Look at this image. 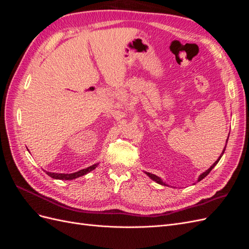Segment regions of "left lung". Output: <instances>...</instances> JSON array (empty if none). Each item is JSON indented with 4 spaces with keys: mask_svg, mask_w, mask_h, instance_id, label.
Here are the masks:
<instances>
[{
    "mask_svg": "<svg viewBox=\"0 0 249 249\" xmlns=\"http://www.w3.org/2000/svg\"><path fill=\"white\" fill-rule=\"evenodd\" d=\"M227 143H228V140H227ZM224 150H225V147H224V149H223V152H222L221 156L219 157V159H218V160H217V161H216V162H215V163H214V164L212 165V166H211V167H210V168H209L208 170H206L205 172H203V173H201V175H200V176H199V178H198V182H199V180H201L202 178H206V177H207V176L209 175V173H210V171H211V170H212V169H213V168H214V167L216 166V164H217L218 162H219V160L221 159V157H222V155H223V153H224ZM146 175H147V176H148V177H149L150 178H152L153 180H155V182H157L158 184L167 186L166 184H165V183H163V182H162V180H161V178H158L157 176H155V175H152V173H149V172H146Z\"/></svg>",
    "mask_w": 249,
    "mask_h": 249,
    "instance_id": "1",
    "label": "left lung"
}]
</instances>
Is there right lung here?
I'll use <instances>...</instances> for the list:
<instances>
[{"mask_svg":"<svg viewBox=\"0 0 249 249\" xmlns=\"http://www.w3.org/2000/svg\"><path fill=\"white\" fill-rule=\"evenodd\" d=\"M97 165L99 164H94V165H92V166H89L85 169H82V170H79V171L73 172V173H55V172H48L47 171V175L53 178H56V179H66V180L73 179V178H77L79 177L84 176V175H86V173L93 170L97 166Z\"/></svg>","mask_w":249,"mask_h":249,"instance_id":"1","label":"right lung"}]
</instances>
